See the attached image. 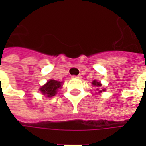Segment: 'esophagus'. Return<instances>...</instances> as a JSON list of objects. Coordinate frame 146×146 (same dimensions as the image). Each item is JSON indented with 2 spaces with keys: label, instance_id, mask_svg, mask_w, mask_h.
<instances>
[{
  "label": "esophagus",
  "instance_id": "obj_1",
  "mask_svg": "<svg viewBox=\"0 0 146 146\" xmlns=\"http://www.w3.org/2000/svg\"><path fill=\"white\" fill-rule=\"evenodd\" d=\"M72 78H76V79H81V76H73Z\"/></svg>",
  "mask_w": 146,
  "mask_h": 146
}]
</instances>
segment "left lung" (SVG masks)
Returning a JSON list of instances; mask_svg holds the SVG:
<instances>
[{
  "label": "left lung",
  "instance_id": "left-lung-1",
  "mask_svg": "<svg viewBox=\"0 0 146 146\" xmlns=\"http://www.w3.org/2000/svg\"><path fill=\"white\" fill-rule=\"evenodd\" d=\"M93 85H96V86H98V87H100V86H102V84H101V83H99V82H97V81H94L93 82ZM105 89H103V91Z\"/></svg>",
  "mask_w": 146,
  "mask_h": 146
}]
</instances>
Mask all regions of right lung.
Returning <instances> with one entry per match:
<instances>
[{
    "label": "right lung",
    "instance_id": "right-lung-1",
    "mask_svg": "<svg viewBox=\"0 0 146 146\" xmlns=\"http://www.w3.org/2000/svg\"><path fill=\"white\" fill-rule=\"evenodd\" d=\"M61 84L62 82L50 80L49 81L47 82L46 84H44L40 88V91H41L44 95H46V97L52 98L55 96V94H57V91L58 90L59 88H61Z\"/></svg>",
    "mask_w": 146,
    "mask_h": 146
}]
</instances>
